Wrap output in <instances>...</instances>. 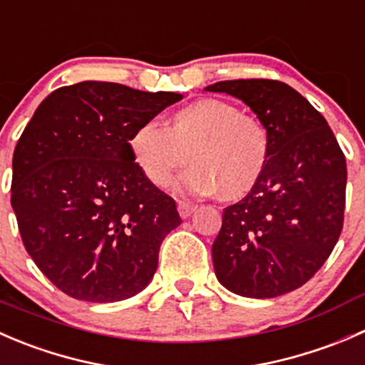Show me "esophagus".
<instances>
[{
	"label": "esophagus",
	"instance_id": "1",
	"mask_svg": "<svg viewBox=\"0 0 365 365\" xmlns=\"http://www.w3.org/2000/svg\"><path fill=\"white\" fill-rule=\"evenodd\" d=\"M195 205L193 204H187V202H178V211H179V215H181V218H190L191 215H193L195 212Z\"/></svg>",
	"mask_w": 365,
	"mask_h": 365
}]
</instances>
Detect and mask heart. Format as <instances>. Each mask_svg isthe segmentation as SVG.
<instances>
[{
    "instance_id": "1",
    "label": "heart",
    "mask_w": 365,
    "mask_h": 365,
    "mask_svg": "<svg viewBox=\"0 0 365 365\" xmlns=\"http://www.w3.org/2000/svg\"><path fill=\"white\" fill-rule=\"evenodd\" d=\"M129 153L156 187H167L190 154L193 167L178 181L179 193H218L223 200H237L261 182L272 136L255 115L241 113L229 101L202 97L172 111L165 128H136Z\"/></svg>"
}]
</instances>
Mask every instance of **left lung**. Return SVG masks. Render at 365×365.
Wrapping results in <instances>:
<instances>
[{"mask_svg":"<svg viewBox=\"0 0 365 365\" xmlns=\"http://www.w3.org/2000/svg\"><path fill=\"white\" fill-rule=\"evenodd\" d=\"M205 90L243 101L272 136L261 182L223 209L211 248L216 279L247 298L298 289L323 266L341 236L344 154L323 115L286 83L232 79Z\"/></svg>","mask_w":365,"mask_h":365,"instance_id":"obj_1","label":"left lung"}]
</instances>
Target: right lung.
Masks as SVG:
<instances>
[{
    "label": "right lung",
    "mask_w": 365,
    "mask_h": 365,
    "mask_svg": "<svg viewBox=\"0 0 365 365\" xmlns=\"http://www.w3.org/2000/svg\"><path fill=\"white\" fill-rule=\"evenodd\" d=\"M181 99L83 81L49 93L24 128L10 202L26 252L68 297L120 302L153 279L181 216L136 167L129 138Z\"/></svg>",
    "instance_id": "1"
}]
</instances>
